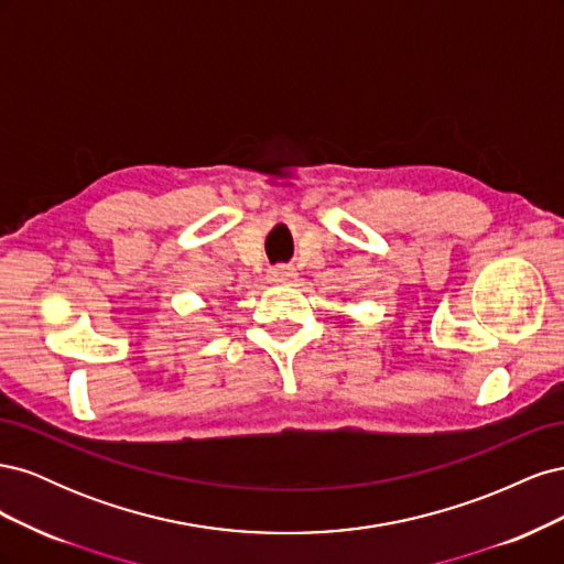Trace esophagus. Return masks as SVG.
I'll use <instances>...</instances> for the list:
<instances>
[{"label":"esophagus","instance_id":"obj_1","mask_svg":"<svg viewBox=\"0 0 564 564\" xmlns=\"http://www.w3.org/2000/svg\"><path fill=\"white\" fill-rule=\"evenodd\" d=\"M299 278V272L292 265H278L268 272V282L275 286H292Z\"/></svg>","mask_w":564,"mask_h":564}]
</instances>
